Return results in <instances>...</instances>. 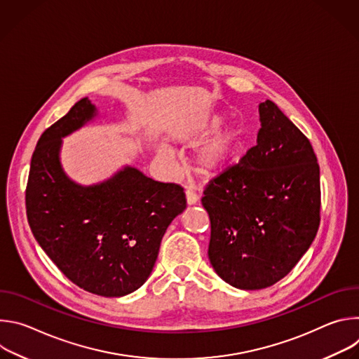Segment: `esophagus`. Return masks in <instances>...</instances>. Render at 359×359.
<instances>
[{"label":"esophagus","mask_w":359,"mask_h":359,"mask_svg":"<svg viewBox=\"0 0 359 359\" xmlns=\"http://www.w3.org/2000/svg\"><path fill=\"white\" fill-rule=\"evenodd\" d=\"M198 201V196L193 190H186V203L187 206H193Z\"/></svg>","instance_id":"34e87169"}]
</instances>
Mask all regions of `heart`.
Segmentation results:
<instances>
[{
  "mask_svg": "<svg viewBox=\"0 0 359 359\" xmlns=\"http://www.w3.org/2000/svg\"><path fill=\"white\" fill-rule=\"evenodd\" d=\"M222 123V115L204 116L198 118L184 132V139L194 142L215 128L217 129L196 147L191 156V168L203 179L212 180L227 173L234 166L241 149L243 132L240 126L236 123H227L219 128L218 126ZM158 158L170 175L176 173V155L170 146L165 143L159 144Z\"/></svg>",
  "mask_w": 359,
  "mask_h": 359,
  "instance_id": "b5f03b06",
  "label": "heart"
}]
</instances>
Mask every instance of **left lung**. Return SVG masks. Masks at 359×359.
<instances>
[{"label": "left lung", "instance_id": "obj_1", "mask_svg": "<svg viewBox=\"0 0 359 359\" xmlns=\"http://www.w3.org/2000/svg\"><path fill=\"white\" fill-rule=\"evenodd\" d=\"M259 115L257 143L201 198L212 224L209 260L240 290L284 278L320 226V166L310 140L269 99Z\"/></svg>", "mask_w": 359, "mask_h": 359}]
</instances>
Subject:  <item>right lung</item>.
Segmentation results:
<instances>
[{
    "label": "right lung",
    "mask_w": 359,
    "mask_h": 359,
    "mask_svg": "<svg viewBox=\"0 0 359 359\" xmlns=\"http://www.w3.org/2000/svg\"><path fill=\"white\" fill-rule=\"evenodd\" d=\"M99 116L88 97L39 137L27 184L31 231L54 264L78 287L123 297L155 267L169 224L184 212L183 189L125 165L107 180L83 186L61 163L62 139Z\"/></svg>",
    "instance_id": "add662e5"
}]
</instances>
